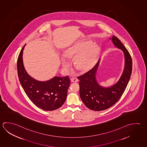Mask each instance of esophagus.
<instances>
[{"label": "esophagus", "mask_w": 147, "mask_h": 147, "mask_svg": "<svg viewBox=\"0 0 147 147\" xmlns=\"http://www.w3.org/2000/svg\"><path fill=\"white\" fill-rule=\"evenodd\" d=\"M71 81L74 82H76L78 81V79L77 78H71Z\"/></svg>", "instance_id": "1"}]
</instances>
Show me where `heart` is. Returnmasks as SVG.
<instances>
[{"label":"heart","mask_w":147,"mask_h":147,"mask_svg":"<svg viewBox=\"0 0 147 147\" xmlns=\"http://www.w3.org/2000/svg\"><path fill=\"white\" fill-rule=\"evenodd\" d=\"M92 44V42L89 41L76 44L67 49L65 52V56L69 58H76V64L81 69H89L96 64L100 52L98 45ZM68 64L66 58L62 59L63 67L67 68Z\"/></svg>","instance_id":"obj_1"}]
</instances>
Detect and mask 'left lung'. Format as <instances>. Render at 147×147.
<instances>
[{
	"label": "left lung",
	"mask_w": 147,
	"mask_h": 147,
	"mask_svg": "<svg viewBox=\"0 0 147 147\" xmlns=\"http://www.w3.org/2000/svg\"><path fill=\"white\" fill-rule=\"evenodd\" d=\"M110 39L116 48L123 51L124 55V69L117 82L109 87H103L99 84L96 74L100 59L92 69L78 77L80 80V98L84 104L92 110H104L115 104L125 91L131 74L132 59L127 50L115 36Z\"/></svg>",
	"instance_id": "left-lung-1"
}]
</instances>
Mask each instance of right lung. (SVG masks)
Listing matches in <instances>:
<instances>
[{
	"label": "right lung",
	"mask_w": 147,
	"mask_h": 147,
	"mask_svg": "<svg viewBox=\"0 0 147 147\" xmlns=\"http://www.w3.org/2000/svg\"><path fill=\"white\" fill-rule=\"evenodd\" d=\"M24 45L19 54L17 69L20 82L27 96L37 107L45 111L59 109L66 100L70 86L68 76H55L50 80L40 81L30 77L25 69L23 61Z\"/></svg>",
	"instance_id": "add662e5"
}]
</instances>
